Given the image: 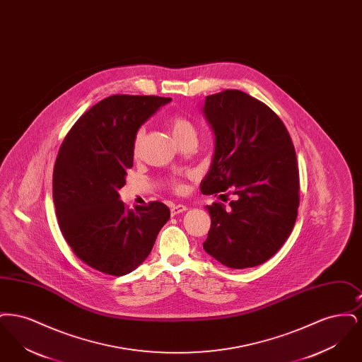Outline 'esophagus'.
Masks as SVG:
<instances>
[{
	"label": "esophagus",
	"instance_id": "34e87169",
	"mask_svg": "<svg viewBox=\"0 0 362 362\" xmlns=\"http://www.w3.org/2000/svg\"><path fill=\"white\" fill-rule=\"evenodd\" d=\"M189 207L185 206V205H173L171 206V214L176 216V214H180L183 211H186Z\"/></svg>",
	"mask_w": 362,
	"mask_h": 362
}]
</instances>
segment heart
<instances>
[{"mask_svg":"<svg viewBox=\"0 0 362 362\" xmlns=\"http://www.w3.org/2000/svg\"><path fill=\"white\" fill-rule=\"evenodd\" d=\"M168 127H170V132L173 134V137L179 141L180 138L187 136V134H194V127L191 124V122L187 121L185 117H180V115H175L170 121H168ZM142 138H144V132L139 130L136 138H134V153L138 155L139 153V149H141V144H142ZM171 187L176 191H183V185L182 182L173 179L171 180Z\"/></svg>","mask_w":362,"mask_h":362,"instance_id":"obj_1","label":"heart"}]
</instances>
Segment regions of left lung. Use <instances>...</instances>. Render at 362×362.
Segmentation results:
<instances>
[{"mask_svg":"<svg viewBox=\"0 0 362 362\" xmlns=\"http://www.w3.org/2000/svg\"><path fill=\"white\" fill-rule=\"evenodd\" d=\"M204 114L216 149L201 191L236 197L228 206H206L211 225L204 248L230 269L259 266L282 247L297 218L292 138L270 107L238 89L206 96Z\"/></svg>","mask_w":362,"mask_h":362,"instance_id":"obj_1","label":"left lung"}]
</instances>
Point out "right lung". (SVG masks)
Returning a JSON list of instances; mask_svg holds the SVG:
<instances>
[{"label": "right lung", "mask_w": 362, "mask_h": 362, "mask_svg": "<svg viewBox=\"0 0 362 362\" xmlns=\"http://www.w3.org/2000/svg\"><path fill=\"white\" fill-rule=\"evenodd\" d=\"M171 98L112 95L90 107L64 139L52 173L59 229L77 258L108 276L136 270L170 220L163 202L127 209L119 199L141 124Z\"/></svg>", "instance_id": "1"}]
</instances>
